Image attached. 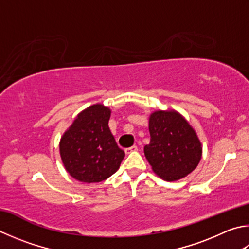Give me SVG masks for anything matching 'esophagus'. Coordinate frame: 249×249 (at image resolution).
I'll use <instances>...</instances> for the list:
<instances>
[{
	"label": "esophagus",
	"instance_id": "34e87169",
	"mask_svg": "<svg viewBox=\"0 0 249 249\" xmlns=\"http://www.w3.org/2000/svg\"><path fill=\"white\" fill-rule=\"evenodd\" d=\"M137 150H138L137 146H133V147H130V148L125 149V153H126V155H129V153L135 152V151H137Z\"/></svg>",
	"mask_w": 249,
	"mask_h": 249
}]
</instances>
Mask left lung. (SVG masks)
<instances>
[{"label":"left lung","instance_id":"8db88e82","mask_svg":"<svg viewBox=\"0 0 249 249\" xmlns=\"http://www.w3.org/2000/svg\"><path fill=\"white\" fill-rule=\"evenodd\" d=\"M150 143L143 148L152 171L166 182L187 176L197 168L202 144L196 130L175 110H157L149 116Z\"/></svg>","mask_w":249,"mask_h":249}]
</instances>
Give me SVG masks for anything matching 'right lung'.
Wrapping results in <instances>:
<instances>
[{
    "mask_svg": "<svg viewBox=\"0 0 249 249\" xmlns=\"http://www.w3.org/2000/svg\"><path fill=\"white\" fill-rule=\"evenodd\" d=\"M111 109L96 103L78 113L60 140V156L71 178L99 183L119 170L125 153L109 128Z\"/></svg>",
    "mask_w": 249,
    "mask_h": 249,
    "instance_id": "add662e5",
    "label": "right lung"
}]
</instances>
